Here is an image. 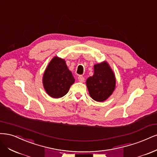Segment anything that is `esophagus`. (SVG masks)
I'll return each mask as SVG.
<instances>
[{
  "mask_svg": "<svg viewBox=\"0 0 157 157\" xmlns=\"http://www.w3.org/2000/svg\"><path fill=\"white\" fill-rule=\"evenodd\" d=\"M78 81L81 83H83V82H84L85 78L83 76H82V75H79V76L78 77Z\"/></svg>",
  "mask_w": 157,
  "mask_h": 157,
  "instance_id": "obj_1",
  "label": "esophagus"
}]
</instances>
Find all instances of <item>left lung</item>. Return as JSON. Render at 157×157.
Wrapping results in <instances>:
<instances>
[{"mask_svg":"<svg viewBox=\"0 0 157 157\" xmlns=\"http://www.w3.org/2000/svg\"><path fill=\"white\" fill-rule=\"evenodd\" d=\"M115 83V74L105 61L95 64L93 75L86 81L90 97L97 102H103L112 94Z\"/></svg>","mask_w":157,"mask_h":157,"instance_id":"1","label":"left lung"}]
</instances>
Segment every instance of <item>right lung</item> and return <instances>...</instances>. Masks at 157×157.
Listing matches in <instances>:
<instances>
[{
    "mask_svg": "<svg viewBox=\"0 0 157 157\" xmlns=\"http://www.w3.org/2000/svg\"><path fill=\"white\" fill-rule=\"evenodd\" d=\"M74 82L75 79L65 60L58 57H55L50 61L43 75L44 89L54 98L63 97L67 94Z\"/></svg>",
    "mask_w": 157,
    "mask_h": 157,
    "instance_id": "add662e5",
    "label": "right lung"
}]
</instances>
